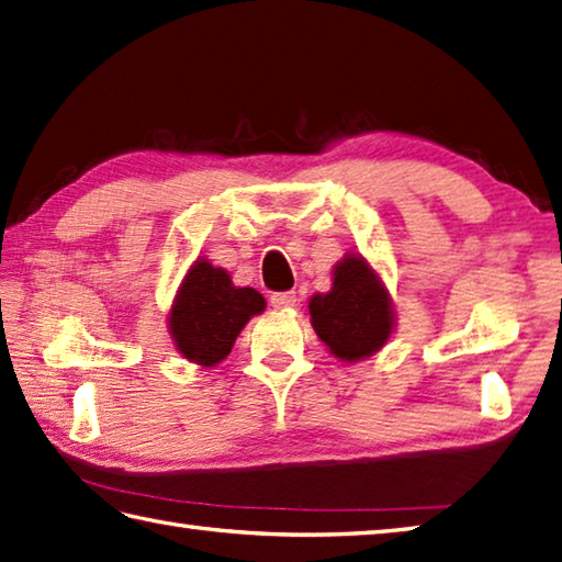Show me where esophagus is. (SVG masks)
I'll return each mask as SVG.
<instances>
[{"label":"esophagus","instance_id":"1","mask_svg":"<svg viewBox=\"0 0 562 562\" xmlns=\"http://www.w3.org/2000/svg\"><path fill=\"white\" fill-rule=\"evenodd\" d=\"M270 304L274 310H290V306L296 304V292H272Z\"/></svg>","mask_w":562,"mask_h":562}]
</instances>
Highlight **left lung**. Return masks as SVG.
Wrapping results in <instances>:
<instances>
[{
	"instance_id": "8db88e82",
	"label": "left lung",
	"mask_w": 562,
	"mask_h": 562,
	"mask_svg": "<svg viewBox=\"0 0 562 562\" xmlns=\"http://www.w3.org/2000/svg\"><path fill=\"white\" fill-rule=\"evenodd\" d=\"M316 336L340 360H360L380 350L392 334L390 296L360 256H346L334 268V288L310 302Z\"/></svg>"
}]
</instances>
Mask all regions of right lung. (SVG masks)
<instances>
[{"instance_id":"obj_1","label":"right lung","mask_w":562,"mask_h":562,"mask_svg":"<svg viewBox=\"0 0 562 562\" xmlns=\"http://www.w3.org/2000/svg\"><path fill=\"white\" fill-rule=\"evenodd\" d=\"M266 310L262 294L234 288L228 272L200 260L187 272L170 312V334L180 353L212 368L222 362L250 316Z\"/></svg>"}]
</instances>
